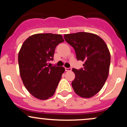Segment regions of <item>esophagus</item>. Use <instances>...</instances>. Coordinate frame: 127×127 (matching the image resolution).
<instances>
[{
  "label": "esophagus",
  "mask_w": 127,
  "mask_h": 127,
  "mask_svg": "<svg viewBox=\"0 0 127 127\" xmlns=\"http://www.w3.org/2000/svg\"><path fill=\"white\" fill-rule=\"evenodd\" d=\"M65 70L66 72H68V71H71L72 70V68L70 67V68H65Z\"/></svg>",
  "instance_id": "34e87169"
}]
</instances>
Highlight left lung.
Returning a JSON list of instances; mask_svg holds the SVG:
<instances>
[{
  "mask_svg": "<svg viewBox=\"0 0 127 127\" xmlns=\"http://www.w3.org/2000/svg\"><path fill=\"white\" fill-rule=\"evenodd\" d=\"M75 49L76 59L84 62L81 69L73 68L75 78L72 85L75 93L83 98H90L101 90L109 75L110 54L100 36L87 32L64 36Z\"/></svg>",
  "mask_w": 127,
  "mask_h": 127,
  "instance_id": "obj_1",
  "label": "left lung"
}]
</instances>
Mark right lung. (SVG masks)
<instances>
[{
    "mask_svg": "<svg viewBox=\"0 0 127 127\" xmlns=\"http://www.w3.org/2000/svg\"><path fill=\"white\" fill-rule=\"evenodd\" d=\"M64 42L62 34L39 33L29 37L18 54L20 73L25 87L32 95L46 100L54 94L64 72L63 67L51 66L55 49Z\"/></svg>",
    "mask_w": 127,
    "mask_h": 127,
    "instance_id": "obj_1",
    "label": "right lung"
}]
</instances>
